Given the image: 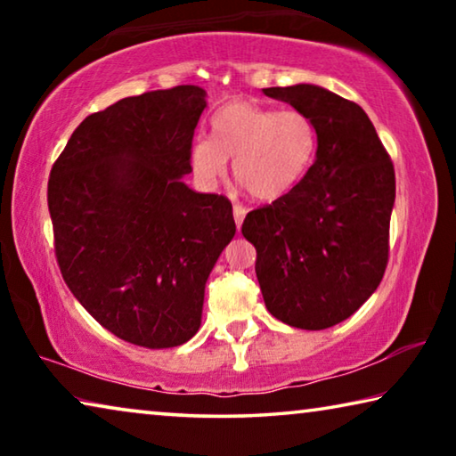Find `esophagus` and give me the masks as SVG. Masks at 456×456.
Returning a JSON list of instances; mask_svg holds the SVG:
<instances>
[{
	"instance_id": "obj_1",
	"label": "esophagus",
	"mask_w": 456,
	"mask_h": 456,
	"mask_svg": "<svg viewBox=\"0 0 456 456\" xmlns=\"http://www.w3.org/2000/svg\"><path fill=\"white\" fill-rule=\"evenodd\" d=\"M245 207L243 205H239V203H235L233 205V217H235V225H237V229H241V225H243V219H245Z\"/></svg>"
}]
</instances>
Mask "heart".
Returning a JSON list of instances; mask_svg holds the SVG:
<instances>
[{
    "instance_id": "heart-1",
    "label": "heart",
    "mask_w": 456,
    "mask_h": 456,
    "mask_svg": "<svg viewBox=\"0 0 456 456\" xmlns=\"http://www.w3.org/2000/svg\"><path fill=\"white\" fill-rule=\"evenodd\" d=\"M318 133L299 110H273L249 100H231L211 120V138L191 146V168L205 189H213L233 160L235 181L253 199L275 200L296 187L312 167Z\"/></svg>"
}]
</instances>
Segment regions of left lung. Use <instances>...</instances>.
I'll use <instances>...</instances> for the list:
<instances>
[{
	"instance_id": "1",
	"label": "left lung",
	"mask_w": 456,
	"mask_h": 456,
	"mask_svg": "<svg viewBox=\"0 0 456 456\" xmlns=\"http://www.w3.org/2000/svg\"><path fill=\"white\" fill-rule=\"evenodd\" d=\"M312 118L314 165L288 195L247 213L269 314L302 330L344 322L372 296L388 264L395 165L368 114L314 84L264 88Z\"/></svg>"
}]
</instances>
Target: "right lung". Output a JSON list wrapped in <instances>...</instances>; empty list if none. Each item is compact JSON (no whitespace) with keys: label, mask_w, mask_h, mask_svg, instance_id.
I'll return each mask as SVG.
<instances>
[{"label":"right lung","mask_w":456,"mask_h":456,"mask_svg":"<svg viewBox=\"0 0 456 456\" xmlns=\"http://www.w3.org/2000/svg\"><path fill=\"white\" fill-rule=\"evenodd\" d=\"M205 94L189 84L90 114L50 173L61 277L100 326L142 348L197 334L207 277L235 235L231 200L181 181Z\"/></svg>","instance_id":"obj_1"}]
</instances>
